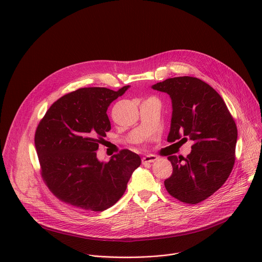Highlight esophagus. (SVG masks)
I'll return each instance as SVG.
<instances>
[{
    "instance_id": "obj_1",
    "label": "esophagus",
    "mask_w": 262,
    "mask_h": 262,
    "mask_svg": "<svg viewBox=\"0 0 262 262\" xmlns=\"http://www.w3.org/2000/svg\"><path fill=\"white\" fill-rule=\"evenodd\" d=\"M158 160V157L154 156V155H148L145 156L144 158H142V163L143 164H150V163H155Z\"/></svg>"
}]
</instances>
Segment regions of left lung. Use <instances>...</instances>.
I'll use <instances>...</instances> for the list:
<instances>
[{"label":"left lung","mask_w":262,"mask_h":262,"mask_svg":"<svg viewBox=\"0 0 262 262\" xmlns=\"http://www.w3.org/2000/svg\"><path fill=\"white\" fill-rule=\"evenodd\" d=\"M151 88L167 93L172 101L168 142L190 139L194 143L186 158L168 157L173 173L165 186L179 201L197 204L216 192L231 173L235 122L220 94L197 78L167 79Z\"/></svg>","instance_id":"8db88e82"}]
</instances>
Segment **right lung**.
<instances>
[{"mask_svg": "<svg viewBox=\"0 0 262 262\" xmlns=\"http://www.w3.org/2000/svg\"><path fill=\"white\" fill-rule=\"evenodd\" d=\"M128 88H82L62 96L48 110L36 129L35 147L42 177L60 200L102 211L124 194L141 158L124 149L103 163L96 150L111 129L108 105Z\"/></svg>", "mask_w": 262, "mask_h": 262, "instance_id": "right-lung-1", "label": "right lung"}]
</instances>
